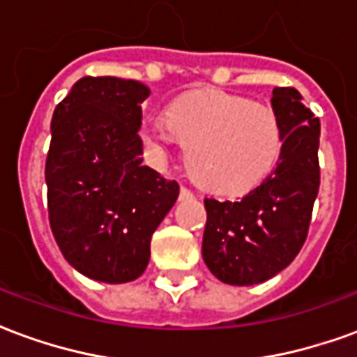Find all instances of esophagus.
<instances>
[{
	"mask_svg": "<svg viewBox=\"0 0 357 357\" xmlns=\"http://www.w3.org/2000/svg\"><path fill=\"white\" fill-rule=\"evenodd\" d=\"M179 197H181V199H193L195 193L189 189V187L181 185V189H179Z\"/></svg>",
	"mask_w": 357,
	"mask_h": 357,
	"instance_id": "esophagus-1",
	"label": "esophagus"
}]
</instances>
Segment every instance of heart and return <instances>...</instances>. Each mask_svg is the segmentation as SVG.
<instances>
[{"instance_id": "b5f03b06", "label": "heart", "mask_w": 357, "mask_h": 357, "mask_svg": "<svg viewBox=\"0 0 357 357\" xmlns=\"http://www.w3.org/2000/svg\"><path fill=\"white\" fill-rule=\"evenodd\" d=\"M143 145L162 158L172 143L187 145L191 178L214 193H245L268 178L284 145L275 110L222 89H197L172 102L168 118L139 128Z\"/></svg>"}]
</instances>
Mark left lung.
I'll return each instance as SVG.
<instances>
[{"instance_id": "1", "label": "left lung", "mask_w": 357, "mask_h": 357, "mask_svg": "<svg viewBox=\"0 0 357 357\" xmlns=\"http://www.w3.org/2000/svg\"><path fill=\"white\" fill-rule=\"evenodd\" d=\"M271 105L284 145L275 170L239 201L204 199L202 258L229 284L268 281L296 258L319 191V118L294 88H275Z\"/></svg>"}]
</instances>
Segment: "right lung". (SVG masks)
<instances>
[{"instance_id":"obj_1","label":"right lung","mask_w":357,"mask_h":357,"mask_svg":"<svg viewBox=\"0 0 357 357\" xmlns=\"http://www.w3.org/2000/svg\"><path fill=\"white\" fill-rule=\"evenodd\" d=\"M149 93L141 82L86 76L51 120V231L66 262L102 283H128L145 271L151 237L179 195L178 181L141 164L137 132Z\"/></svg>"}]
</instances>
